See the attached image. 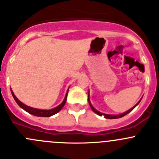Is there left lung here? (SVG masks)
Listing matches in <instances>:
<instances>
[{
	"label": "left lung",
	"mask_w": 159,
	"mask_h": 159,
	"mask_svg": "<svg viewBox=\"0 0 159 159\" xmlns=\"http://www.w3.org/2000/svg\"><path fill=\"white\" fill-rule=\"evenodd\" d=\"M141 99H142V98H141ZM141 99L139 100V101L138 102L136 103V104L135 105V106H134L133 107H132V108H131L130 110H128V111L125 112V113H121V114H119V115H111V114H106V113H101V112L98 111L97 110H95V109H94V107H93V106H92V105H91V101H90V98H89V92H88V102H89V105H90V106H91V110H92L93 111H94V113H96V114L99 115V116H104V117H105V118H106V119H116V118H120V117H122V116H125V115H126V114H128V113H130V112L132 111V110H133V109L135 108V107H136V106H137V105L139 104V102H140Z\"/></svg>",
	"instance_id": "left-lung-1"
}]
</instances>
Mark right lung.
Wrapping results in <instances>:
<instances>
[{"mask_svg": "<svg viewBox=\"0 0 159 159\" xmlns=\"http://www.w3.org/2000/svg\"><path fill=\"white\" fill-rule=\"evenodd\" d=\"M11 94H12L13 98H14V99H15V101L16 102L17 104H18L19 106H20L22 109H23V110H24L25 111H27V113H30V114H32V115H34V116H43V117H49V116H53V115L57 113L60 110L63 108L64 106H65V102H66L67 95H68V90L67 91L66 95H65V99H64V101L62 102L61 104H60L59 106H57V107H55V108L52 109V110H39V109L32 108V107H30V106H27V105L23 104V102H20V100H19L18 98L16 97V95L14 94V93H13L12 90L11 89Z\"/></svg>", "mask_w": 159, "mask_h": 159, "instance_id": "right-lung-1", "label": "right lung"}]
</instances>
